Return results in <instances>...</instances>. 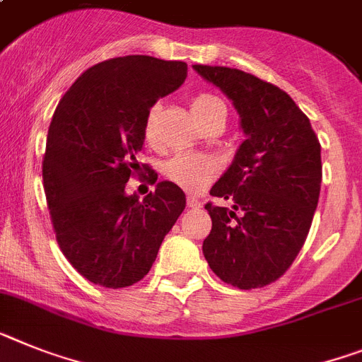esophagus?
<instances>
[{"label":"esophagus","instance_id":"1","mask_svg":"<svg viewBox=\"0 0 362 362\" xmlns=\"http://www.w3.org/2000/svg\"><path fill=\"white\" fill-rule=\"evenodd\" d=\"M187 205L190 206V209H199V206H202V202H199L197 197H188Z\"/></svg>","mask_w":362,"mask_h":362}]
</instances>
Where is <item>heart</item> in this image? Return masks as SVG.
Returning <instances> with one entry per match:
<instances>
[{
	"label": "heart",
	"mask_w": 362,
	"mask_h": 362,
	"mask_svg": "<svg viewBox=\"0 0 362 362\" xmlns=\"http://www.w3.org/2000/svg\"><path fill=\"white\" fill-rule=\"evenodd\" d=\"M192 111L197 117L199 122H206L209 119L214 117H227V107L225 102L219 97L212 95V93H199L192 98ZM159 107L153 106L148 111L146 117V137L153 139L156 135V120ZM216 174V163L211 157L202 156V153H192V151H183L177 153L172 159L165 163V175L175 183L177 187L185 188L188 192H197L205 188V185L212 179Z\"/></svg>",
	"instance_id": "obj_1"
}]
</instances>
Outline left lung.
<instances>
[{"label": "left lung", "instance_id": "8db88e82", "mask_svg": "<svg viewBox=\"0 0 362 362\" xmlns=\"http://www.w3.org/2000/svg\"><path fill=\"white\" fill-rule=\"evenodd\" d=\"M233 100L245 139L211 188L212 230L203 255L223 282L256 289L282 276L300 252L319 203L320 143L286 91L230 67L192 66Z\"/></svg>", "mask_w": 362, "mask_h": 362}]
</instances>
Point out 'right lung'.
<instances>
[{
    "mask_svg": "<svg viewBox=\"0 0 362 362\" xmlns=\"http://www.w3.org/2000/svg\"><path fill=\"white\" fill-rule=\"evenodd\" d=\"M187 71L185 62L144 54L111 58L84 71L52 115L42 168L52 227L69 264L97 286L144 278L185 211L172 181L143 202L126 183L139 168L148 111L181 88Z\"/></svg>",
    "mask_w": 362,
    "mask_h": 362,
    "instance_id": "right-lung-1",
    "label": "right lung"
}]
</instances>
